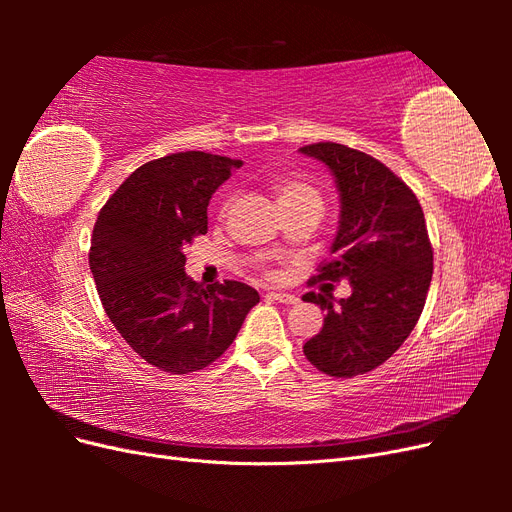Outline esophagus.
<instances>
[{
    "label": "esophagus",
    "mask_w": 512,
    "mask_h": 512,
    "mask_svg": "<svg viewBox=\"0 0 512 512\" xmlns=\"http://www.w3.org/2000/svg\"><path fill=\"white\" fill-rule=\"evenodd\" d=\"M267 297H269L271 301L284 303V305H297V303H299V297H294V294H286V292H269Z\"/></svg>",
    "instance_id": "obj_1"
}]
</instances>
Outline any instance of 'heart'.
<instances>
[{"label":"heart","instance_id":"b5f03b06","mask_svg":"<svg viewBox=\"0 0 512 512\" xmlns=\"http://www.w3.org/2000/svg\"><path fill=\"white\" fill-rule=\"evenodd\" d=\"M269 185L277 198V203L282 205L284 211L297 209L301 205H309V203H322L320 200V192L309 185L307 181H303L297 175H288V173H273L269 175ZM226 207V205H224ZM265 275L269 280H280V273L277 271H265Z\"/></svg>","mask_w":512,"mask_h":512}]
</instances>
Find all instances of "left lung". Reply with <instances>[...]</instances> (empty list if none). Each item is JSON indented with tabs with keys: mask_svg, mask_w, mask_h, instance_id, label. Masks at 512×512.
<instances>
[{
	"mask_svg": "<svg viewBox=\"0 0 512 512\" xmlns=\"http://www.w3.org/2000/svg\"><path fill=\"white\" fill-rule=\"evenodd\" d=\"M303 153L331 168L342 215L331 256L307 284L348 280L352 294L333 305V284L303 301L327 312L318 335L305 342L307 361L333 378L380 367L406 342L433 273V247L416 194L389 166L359 149L314 143Z\"/></svg>",
	"mask_w": 512,
	"mask_h": 512,
	"instance_id": "8db88e82",
	"label": "left lung"
}]
</instances>
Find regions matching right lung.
<instances>
[{
    "label": "right lung",
    "mask_w": 512,
    "mask_h": 512,
    "mask_svg": "<svg viewBox=\"0 0 512 512\" xmlns=\"http://www.w3.org/2000/svg\"><path fill=\"white\" fill-rule=\"evenodd\" d=\"M241 160L179 151L138 166L106 200L89 269L106 316L126 344L166 374H190L235 342L258 292L185 275V247L207 232L211 194Z\"/></svg>",
    "instance_id": "add662e5"
}]
</instances>
